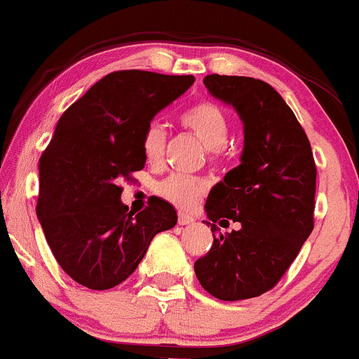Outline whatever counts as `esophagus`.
<instances>
[{
    "label": "esophagus",
    "mask_w": 359,
    "mask_h": 359,
    "mask_svg": "<svg viewBox=\"0 0 359 359\" xmlns=\"http://www.w3.org/2000/svg\"><path fill=\"white\" fill-rule=\"evenodd\" d=\"M191 224H194V218H192L191 215L180 211V213H179V225H191Z\"/></svg>",
    "instance_id": "34e87169"
}]
</instances>
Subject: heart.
Masks as SVG:
<instances>
[{
	"label": "heart",
	"mask_w": 359,
	"mask_h": 359,
	"mask_svg": "<svg viewBox=\"0 0 359 359\" xmlns=\"http://www.w3.org/2000/svg\"><path fill=\"white\" fill-rule=\"evenodd\" d=\"M179 123L210 149L213 160L222 156L230 134V120L218 104L211 101H198L179 113ZM141 149L149 165L160 163L165 149V132L158 123L146 127L141 139ZM154 191L160 198L179 208H192L205 194L206 184L198 177L173 173L158 182Z\"/></svg>",
	"instance_id": "heart-1"
}]
</instances>
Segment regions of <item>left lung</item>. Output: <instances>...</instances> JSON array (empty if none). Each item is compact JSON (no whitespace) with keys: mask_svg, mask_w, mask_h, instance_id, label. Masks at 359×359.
<instances>
[{"mask_svg":"<svg viewBox=\"0 0 359 359\" xmlns=\"http://www.w3.org/2000/svg\"><path fill=\"white\" fill-rule=\"evenodd\" d=\"M203 82L239 113L244 151L206 199L211 232L220 218L241 229L213 233L211 249L194 263L196 277L217 299L258 297L278 284L315 227V158L306 132L270 84L218 74Z\"/></svg>","mask_w":359,"mask_h":359,"instance_id":"obj_1","label":"left lung"}]
</instances>
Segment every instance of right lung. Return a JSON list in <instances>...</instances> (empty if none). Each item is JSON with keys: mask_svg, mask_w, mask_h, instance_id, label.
<instances>
[{"mask_svg": "<svg viewBox=\"0 0 359 359\" xmlns=\"http://www.w3.org/2000/svg\"><path fill=\"white\" fill-rule=\"evenodd\" d=\"M192 82V75L111 72L60 116L39 160L36 213L53 256L77 284H122L153 237L177 224L173 206L160 198L129 211L120 182L144 168L141 139L153 116Z\"/></svg>", "mask_w": 359, "mask_h": 359, "instance_id": "obj_1", "label": "right lung"}]
</instances>
